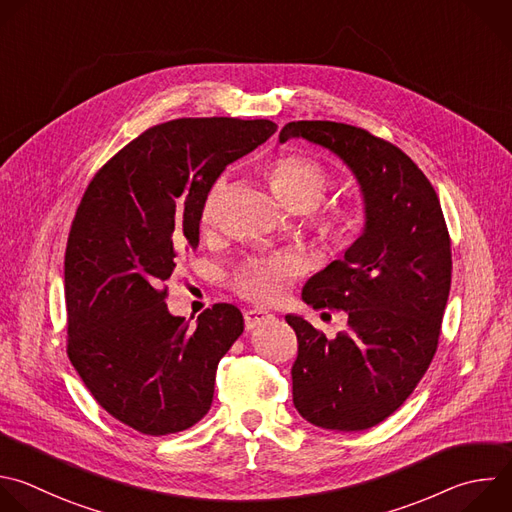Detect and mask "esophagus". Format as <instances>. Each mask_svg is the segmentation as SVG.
<instances>
[{"label":"esophagus","instance_id":"34e87169","mask_svg":"<svg viewBox=\"0 0 512 512\" xmlns=\"http://www.w3.org/2000/svg\"><path fill=\"white\" fill-rule=\"evenodd\" d=\"M269 319H273V313H269L265 309H247L245 311V327L247 329H255V327L267 323Z\"/></svg>","mask_w":512,"mask_h":512}]
</instances>
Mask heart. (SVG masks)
<instances>
[{"instance_id": "b5f03b06", "label": "heart", "mask_w": 512, "mask_h": 512, "mask_svg": "<svg viewBox=\"0 0 512 512\" xmlns=\"http://www.w3.org/2000/svg\"><path fill=\"white\" fill-rule=\"evenodd\" d=\"M269 183L277 199L295 211L313 207L329 187V170L315 158L305 154H281L269 168ZM227 191V179L219 177L209 187L201 223L213 227L219 217L221 201ZM360 221V211L352 203H329L313 215V227L319 237L331 247H346ZM303 273V263L297 255H279L271 259H253L235 275V287L241 295L257 303H277L285 297L293 279Z\"/></svg>"}]
</instances>
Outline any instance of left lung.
Returning a JSON list of instances; mask_svg holds the SVG:
<instances>
[{
  "label": "left lung",
  "mask_w": 512,
  "mask_h": 512,
  "mask_svg": "<svg viewBox=\"0 0 512 512\" xmlns=\"http://www.w3.org/2000/svg\"><path fill=\"white\" fill-rule=\"evenodd\" d=\"M307 138L342 156L360 181L364 235L303 287L313 309L348 311L335 339L287 315L299 352L293 404L311 424L368 430L392 416L426 374L450 293L452 249L438 195L416 162L366 128L297 120L279 140Z\"/></svg>",
  "instance_id": "obj_1"
}]
</instances>
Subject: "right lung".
I'll list each match as a JSON object with an SVG mask.
<instances>
[{
  "label": "right lung",
  "mask_w": 512,
  "mask_h": 512,
  "mask_svg": "<svg viewBox=\"0 0 512 512\" xmlns=\"http://www.w3.org/2000/svg\"><path fill=\"white\" fill-rule=\"evenodd\" d=\"M271 120L179 118L118 150L90 181L64 257L66 352L94 400L122 424L164 436L213 404L221 358L243 313L215 303L197 327L166 309V279L199 245L203 199Z\"/></svg>",
  "instance_id": "add662e5"
}]
</instances>
